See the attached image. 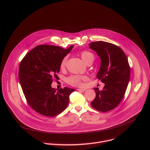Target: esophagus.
<instances>
[{"label":"esophagus","instance_id":"34e87169","mask_svg":"<svg viewBox=\"0 0 150 150\" xmlns=\"http://www.w3.org/2000/svg\"><path fill=\"white\" fill-rule=\"evenodd\" d=\"M77 90L80 91H86V89H85V88H78Z\"/></svg>","mask_w":150,"mask_h":150}]
</instances>
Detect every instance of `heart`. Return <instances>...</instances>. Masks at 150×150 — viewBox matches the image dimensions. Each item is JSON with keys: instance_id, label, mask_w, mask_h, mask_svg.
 Returning <instances> with one entry per match:
<instances>
[{"instance_id": "heart-1", "label": "heart", "mask_w": 150, "mask_h": 150, "mask_svg": "<svg viewBox=\"0 0 150 150\" xmlns=\"http://www.w3.org/2000/svg\"><path fill=\"white\" fill-rule=\"evenodd\" d=\"M80 56L82 59L85 63H88L90 62H93L94 59V54L87 50H83L81 52ZM68 60V56L64 57L60 63V68L63 69L66 67L67 62ZM87 79V77L85 76H81V75H72L66 79L67 82L72 86L75 87H82V81L85 80Z\"/></svg>"}]
</instances>
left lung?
<instances>
[{
  "instance_id": "8db88e82",
  "label": "left lung",
  "mask_w": 150,
  "mask_h": 150,
  "mask_svg": "<svg viewBox=\"0 0 150 150\" xmlns=\"http://www.w3.org/2000/svg\"><path fill=\"white\" fill-rule=\"evenodd\" d=\"M90 48L101 59L97 78L105 83L102 90L94 88L96 96L91 105L97 110L107 112L116 108L123 99L130 78V67L123 51L114 44L92 42Z\"/></svg>"
}]
</instances>
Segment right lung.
Wrapping results in <instances>:
<instances>
[{"label":"right lung","instance_id":"right-lung-1","mask_svg":"<svg viewBox=\"0 0 150 150\" xmlns=\"http://www.w3.org/2000/svg\"><path fill=\"white\" fill-rule=\"evenodd\" d=\"M52 45H39L30 51L21 60L19 81L27 103L38 113L48 117L55 116L65 110L69 96L74 89L51 87L57 79L62 59L72 49Z\"/></svg>","mask_w":150,"mask_h":150}]
</instances>
